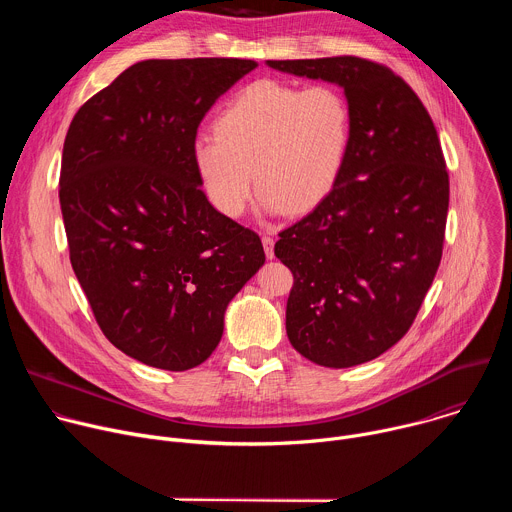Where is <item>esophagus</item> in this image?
Segmentation results:
<instances>
[{"label": "esophagus", "mask_w": 512, "mask_h": 512, "mask_svg": "<svg viewBox=\"0 0 512 512\" xmlns=\"http://www.w3.org/2000/svg\"><path fill=\"white\" fill-rule=\"evenodd\" d=\"M263 249H265V257L267 259H273V245H275V241H273V237L271 235H263Z\"/></svg>", "instance_id": "obj_1"}]
</instances>
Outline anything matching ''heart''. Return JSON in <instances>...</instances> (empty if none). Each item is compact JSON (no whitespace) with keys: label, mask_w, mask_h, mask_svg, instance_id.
I'll list each match as a JSON object with an SVG mask.
<instances>
[{"label":"heart","mask_w":512,"mask_h":512,"mask_svg":"<svg viewBox=\"0 0 512 512\" xmlns=\"http://www.w3.org/2000/svg\"><path fill=\"white\" fill-rule=\"evenodd\" d=\"M350 135V105L336 87L261 79L216 113L214 133H196L192 162L206 198L225 216L245 212L253 176L263 210L304 214L334 190Z\"/></svg>","instance_id":"1"}]
</instances>
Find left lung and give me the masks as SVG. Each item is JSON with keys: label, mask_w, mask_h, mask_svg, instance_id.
I'll use <instances>...</instances> for the list:
<instances>
[{"label": "left lung", "mask_w": 512, "mask_h": 512, "mask_svg": "<svg viewBox=\"0 0 512 512\" xmlns=\"http://www.w3.org/2000/svg\"><path fill=\"white\" fill-rule=\"evenodd\" d=\"M336 83L352 113L334 190L279 233L275 257L294 273L287 338L330 369L369 362L411 328L442 261L450 176L435 125L415 91L375 60H267Z\"/></svg>", "instance_id": "obj_1"}]
</instances>
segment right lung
Segmentation results:
<instances>
[{
    "mask_svg": "<svg viewBox=\"0 0 512 512\" xmlns=\"http://www.w3.org/2000/svg\"><path fill=\"white\" fill-rule=\"evenodd\" d=\"M247 58L141 60L72 117L60 166L70 263L107 340L164 371L202 364L227 304L265 263L192 162L198 125Z\"/></svg>",
    "mask_w": 512,
    "mask_h": 512,
    "instance_id": "1",
    "label": "right lung"
}]
</instances>
